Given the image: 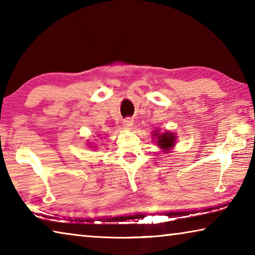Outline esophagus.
<instances>
[{
  "label": "esophagus",
  "instance_id": "34e87169",
  "mask_svg": "<svg viewBox=\"0 0 255 255\" xmlns=\"http://www.w3.org/2000/svg\"><path fill=\"white\" fill-rule=\"evenodd\" d=\"M132 124H133V120L131 118H126L123 122V125L125 128H130L132 126Z\"/></svg>",
  "mask_w": 255,
  "mask_h": 255
}]
</instances>
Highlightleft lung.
Returning <instances> with one entry per match:
<instances>
[{
    "label": "left lung",
    "instance_id": "obj_1",
    "mask_svg": "<svg viewBox=\"0 0 255 255\" xmlns=\"http://www.w3.org/2000/svg\"><path fill=\"white\" fill-rule=\"evenodd\" d=\"M155 135H158V133H155ZM174 140H175L174 135H172L171 132H164V133H162V135L158 136L157 144L159 147H162L163 149L167 150V149H170V147H173Z\"/></svg>",
    "mask_w": 255,
    "mask_h": 255
}]
</instances>
